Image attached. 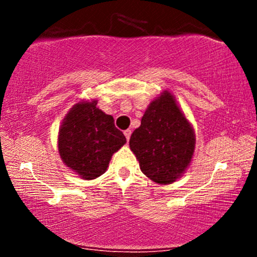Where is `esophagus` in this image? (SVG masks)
I'll list each match as a JSON object with an SVG mask.
<instances>
[{
    "label": "esophagus",
    "instance_id": "esophagus-1",
    "mask_svg": "<svg viewBox=\"0 0 257 257\" xmlns=\"http://www.w3.org/2000/svg\"><path fill=\"white\" fill-rule=\"evenodd\" d=\"M124 135H125L126 141H129V139H131V135H132L131 129H126V131H124Z\"/></svg>",
    "mask_w": 257,
    "mask_h": 257
}]
</instances>
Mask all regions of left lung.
Masks as SVG:
<instances>
[{
	"instance_id": "left-lung-1",
	"label": "left lung",
	"mask_w": 257,
	"mask_h": 257,
	"mask_svg": "<svg viewBox=\"0 0 257 257\" xmlns=\"http://www.w3.org/2000/svg\"><path fill=\"white\" fill-rule=\"evenodd\" d=\"M129 146L150 180L169 185L181 178L193 157L196 135L169 90L151 101Z\"/></svg>"
}]
</instances>
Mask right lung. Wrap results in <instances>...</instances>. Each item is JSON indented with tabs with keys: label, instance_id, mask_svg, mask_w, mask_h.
Here are the masks:
<instances>
[{
	"label": "right lung",
	"instance_id": "obj_1",
	"mask_svg": "<svg viewBox=\"0 0 257 257\" xmlns=\"http://www.w3.org/2000/svg\"><path fill=\"white\" fill-rule=\"evenodd\" d=\"M98 100L77 102L67 112L58 135L61 161L81 179L93 180L107 170L112 155L126 143L113 117L96 106Z\"/></svg>",
	"mask_w": 257,
	"mask_h": 257
}]
</instances>
